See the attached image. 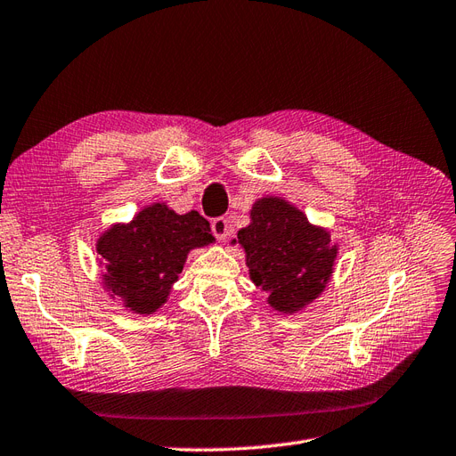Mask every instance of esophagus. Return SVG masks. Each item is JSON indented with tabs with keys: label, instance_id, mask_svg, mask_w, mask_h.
<instances>
[{
	"label": "esophagus",
	"instance_id": "34e87169",
	"mask_svg": "<svg viewBox=\"0 0 456 456\" xmlns=\"http://www.w3.org/2000/svg\"><path fill=\"white\" fill-rule=\"evenodd\" d=\"M211 230H213V236L218 241H224L230 236V224L224 216H216L211 220Z\"/></svg>",
	"mask_w": 456,
	"mask_h": 456
}]
</instances>
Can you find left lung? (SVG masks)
<instances>
[{
  "instance_id": "obj_1",
  "label": "left lung",
  "mask_w": 456,
  "mask_h": 456,
  "mask_svg": "<svg viewBox=\"0 0 456 456\" xmlns=\"http://www.w3.org/2000/svg\"><path fill=\"white\" fill-rule=\"evenodd\" d=\"M253 223L238 232L251 280L268 293V305L293 314L320 295L333 273L337 245L329 232L308 223L285 200L265 198L253 205Z\"/></svg>"
}]
</instances>
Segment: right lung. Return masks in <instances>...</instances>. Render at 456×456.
Wrapping results in <instances>:
<instances>
[{"instance_id":"1","label":"right lung","mask_w":456,"mask_h":456,"mask_svg":"<svg viewBox=\"0 0 456 456\" xmlns=\"http://www.w3.org/2000/svg\"><path fill=\"white\" fill-rule=\"evenodd\" d=\"M213 240L209 223L198 211L176 215L154 203L129 224L102 233L96 253L104 260L108 291L134 314H151L167 300L188 251Z\"/></svg>"}]
</instances>
